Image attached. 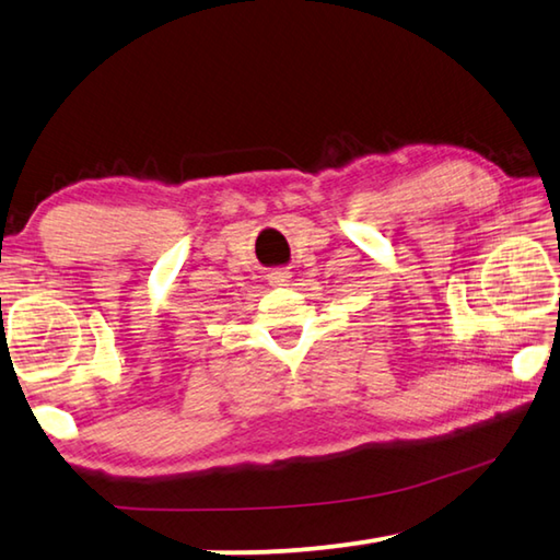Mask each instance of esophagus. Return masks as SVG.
I'll return each instance as SVG.
<instances>
[{"label":"esophagus","instance_id":"obj_1","mask_svg":"<svg viewBox=\"0 0 560 560\" xmlns=\"http://www.w3.org/2000/svg\"><path fill=\"white\" fill-rule=\"evenodd\" d=\"M289 279H291V271H287V269H277V271L269 273L271 287H287Z\"/></svg>","mask_w":560,"mask_h":560}]
</instances>
